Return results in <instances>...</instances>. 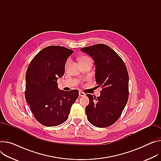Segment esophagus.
Masks as SVG:
<instances>
[{
  "instance_id": "esophagus-1",
  "label": "esophagus",
  "mask_w": 161,
  "mask_h": 161,
  "mask_svg": "<svg viewBox=\"0 0 161 161\" xmlns=\"http://www.w3.org/2000/svg\"><path fill=\"white\" fill-rule=\"evenodd\" d=\"M85 93H83V92H79V95L80 96V97H83V96H85Z\"/></svg>"
}]
</instances>
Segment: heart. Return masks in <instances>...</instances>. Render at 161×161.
<instances>
[{"instance_id":"obj_1","label":"heart","mask_w":161,"mask_h":161,"mask_svg":"<svg viewBox=\"0 0 161 161\" xmlns=\"http://www.w3.org/2000/svg\"><path fill=\"white\" fill-rule=\"evenodd\" d=\"M85 61H92V59L90 57H89L88 56H84L80 58V63H82V62H85Z\"/></svg>"}]
</instances>
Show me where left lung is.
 I'll return each instance as SVG.
<instances>
[{"mask_svg": "<svg viewBox=\"0 0 161 161\" xmlns=\"http://www.w3.org/2000/svg\"><path fill=\"white\" fill-rule=\"evenodd\" d=\"M80 50L93 58L96 87L102 88L99 97L86 95L90 101L85 108L87 119L96 127L110 126L119 119L128 100L127 68L119 55L106 44H95Z\"/></svg>", "mask_w": 161, "mask_h": 161, "instance_id": "8db88e82", "label": "left lung"}]
</instances>
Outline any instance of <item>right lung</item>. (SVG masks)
Segmentation results:
<instances>
[{
    "label": "right lung",
    "instance_id": "1",
    "mask_svg": "<svg viewBox=\"0 0 161 161\" xmlns=\"http://www.w3.org/2000/svg\"><path fill=\"white\" fill-rule=\"evenodd\" d=\"M73 52L63 46H47L34 57L27 69L26 101L34 117L45 126L64 122L79 97L78 90H60L57 82L64 75L66 62Z\"/></svg>",
    "mask_w": 161,
    "mask_h": 161
}]
</instances>
